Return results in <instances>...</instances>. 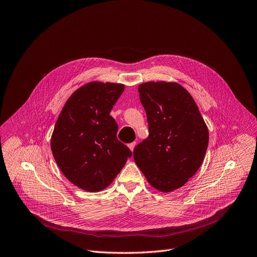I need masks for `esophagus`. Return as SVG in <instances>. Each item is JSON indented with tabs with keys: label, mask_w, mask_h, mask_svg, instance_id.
<instances>
[{
	"label": "esophagus",
	"mask_w": 257,
	"mask_h": 257,
	"mask_svg": "<svg viewBox=\"0 0 257 257\" xmlns=\"http://www.w3.org/2000/svg\"><path fill=\"white\" fill-rule=\"evenodd\" d=\"M136 145H137V143L133 142V143H131V144L128 145V147H129V149H130L131 151H133V149H135V147H136Z\"/></svg>",
	"instance_id": "34e87169"
}]
</instances>
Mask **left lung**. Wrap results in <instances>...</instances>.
Instances as JSON below:
<instances>
[{"mask_svg":"<svg viewBox=\"0 0 257 257\" xmlns=\"http://www.w3.org/2000/svg\"><path fill=\"white\" fill-rule=\"evenodd\" d=\"M139 92L149 137L135 148L133 159L153 188L171 192L202 165L209 131L193 97L180 84L147 82Z\"/></svg>","mask_w":257,"mask_h":257,"instance_id":"1","label":"left lung"}]
</instances>
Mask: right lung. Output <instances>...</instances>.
I'll return each mask as SVG.
<instances>
[{"label": "right lung", "instance_id": "obj_1", "mask_svg": "<svg viewBox=\"0 0 257 257\" xmlns=\"http://www.w3.org/2000/svg\"><path fill=\"white\" fill-rule=\"evenodd\" d=\"M124 89L116 83H87L67 99L55 122L53 158L67 180L85 191L104 190L132 155L117 140L110 115Z\"/></svg>", "mask_w": 257, "mask_h": 257}]
</instances>
